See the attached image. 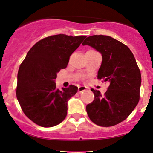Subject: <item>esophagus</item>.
I'll return each mask as SVG.
<instances>
[{
    "label": "esophagus",
    "instance_id": "obj_1",
    "mask_svg": "<svg viewBox=\"0 0 153 153\" xmlns=\"http://www.w3.org/2000/svg\"><path fill=\"white\" fill-rule=\"evenodd\" d=\"M87 89L88 88L86 87V86H79V87H78V91H79V92H83V91H86Z\"/></svg>",
    "mask_w": 153,
    "mask_h": 153
}]
</instances>
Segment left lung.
Segmentation results:
<instances>
[{
  "mask_svg": "<svg viewBox=\"0 0 153 153\" xmlns=\"http://www.w3.org/2000/svg\"><path fill=\"white\" fill-rule=\"evenodd\" d=\"M82 45L101 53L98 79L110 82L104 96L91 89L95 99L86 105L88 116L99 126L116 125L131 114L140 100L141 74L135 57L127 45L108 36H89Z\"/></svg>",
  "mask_w": 153,
  "mask_h": 153,
  "instance_id": "left-lung-1",
  "label": "left lung"
}]
</instances>
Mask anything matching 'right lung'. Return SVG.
Listing matches in <instances>:
<instances>
[{
	"instance_id": "1",
	"label": "right lung",
	"mask_w": 153,
	"mask_h": 153,
	"mask_svg": "<svg viewBox=\"0 0 153 153\" xmlns=\"http://www.w3.org/2000/svg\"><path fill=\"white\" fill-rule=\"evenodd\" d=\"M86 38L64 34L45 38L31 48L19 66L16 98L24 114L38 125L54 127L67 116V102L78 88L57 89L55 79Z\"/></svg>"
}]
</instances>
